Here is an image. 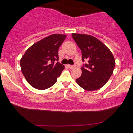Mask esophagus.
Listing matches in <instances>:
<instances>
[{
  "label": "esophagus",
  "mask_w": 133,
  "mask_h": 133,
  "mask_svg": "<svg viewBox=\"0 0 133 133\" xmlns=\"http://www.w3.org/2000/svg\"><path fill=\"white\" fill-rule=\"evenodd\" d=\"M67 67H68L69 69H73V68H75V66H71V65H70V64H67Z\"/></svg>",
  "instance_id": "obj_1"
}]
</instances>
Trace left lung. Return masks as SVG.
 Returning <instances> with one entry per match:
<instances>
[{
    "instance_id": "left-lung-1",
    "label": "left lung",
    "mask_w": 133,
    "mask_h": 133,
    "mask_svg": "<svg viewBox=\"0 0 133 133\" xmlns=\"http://www.w3.org/2000/svg\"><path fill=\"white\" fill-rule=\"evenodd\" d=\"M72 37L82 53V60L87 62L82 67V75L76 79L78 85L87 91L102 88L111 77L115 59L110 49L91 35L72 33Z\"/></svg>"
}]
</instances>
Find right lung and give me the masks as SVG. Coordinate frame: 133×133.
<instances>
[{
    "instance_id": "right-lung-1",
    "label": "right lung",
    "mask_w": 133,
    "mask_h": 133,
    "mask_svg": "<svg viewBox=\"0 0 133 133\" xmlns=\"http://www.w3.org/2000/svg\"><path fill=\"white\" fill-rule=\"evenodd\" d=\"M67 36L53 34L33 44L22 56L21 70L29 84L38 90L50 88L64 69L58 61V50Z\"/></svg>"
}]
</instances>
